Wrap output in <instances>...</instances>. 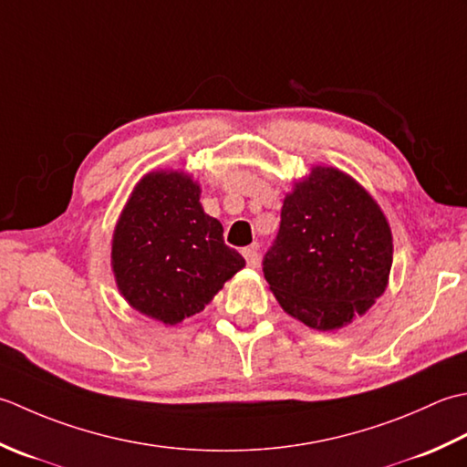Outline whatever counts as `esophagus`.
<instances>
[{
  "label": "esophagus",
  "instance_id": "obj_1",
  "mask_svg": "<svg viewBox=\"0 0 467 467\" xmlns=\"http://www.w3.org/2000/svg\"><path fill=\"white\" fill-rule=\"evenodd\" d=\"M247 265H258V245H247L242 250Z\"/></svg>",
  "mask_w": 467,
  "mask_h": 467
}]
</instances>
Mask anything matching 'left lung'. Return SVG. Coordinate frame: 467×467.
Listing matches in <instances>:
<instances>
[{"label": "left lung", "mask_w": 467, "mask_h": 467, "mask_svg": "<svg viewBox=\"0 0 467 467\" xmlns=\"http://www.w3.org/2000/svg\"><path fill=\"white\" fill-rule=\"evenodd\" d=\"M391 262V230L375 199L338 169L314 167L284 199L262 270L284 310L332 330L373 306Z\"/></svg>", "instance_id": "8db88e82"}]
</instances>
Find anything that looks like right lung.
<instances>
[{"label": "right lung", "mask_w": 467, "mask_h": 467, "mask_svg": "<svg viewBox=\"0 0 467 467\" xmlns=\"http://www.w3.org/2000/svg\"><path fill=\"white\" fill-rule=\"evenodd\" d=\"M245 265L223 242V227L199 203L183 173H149L114 230L112 270L122 296L147 317L177 325L202 312Z\"/></svg>", "instance_id": "obj_1"}]
</instances>
